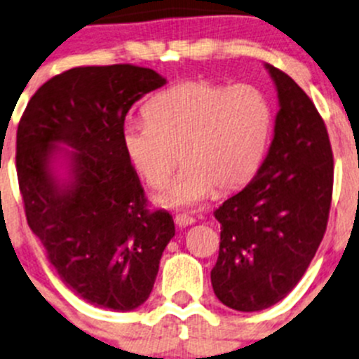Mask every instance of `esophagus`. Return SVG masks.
Instances as JSON below:
<instances>
[{"label":"esophagus","mask_w":359,"mask_h":359,"mask_svg":"<svg viewBox=\"0 0 359 359\" xmlns=\"http://www.w3.org/2000/svg\"><path fill=\"white\" fill-rule=\"evenodd\" d=\"M173 220H175V224L179 227H187V226H191V224L196 222V219L191 215H187V213H179V215H175V219Z\"/></svg>","instance_id":"1"}]
</instances>
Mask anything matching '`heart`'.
<instances>
[{
	"instance_id": "obj_1",
	"label": "heart",
	"mask_w": 359,
	"mask_h": 359,
	"mask_svg": "<svg viewBox=\"0 0 359 359\" xmlns=\"http://www.w3.org/2000/svg\"><path fill=\"white\" fill-rule=\"evenodd\" d=\"M146 121L123 126V147L163 208H191L213 193L233 191L253 177L273 130V107L257 86L193 79L156 93L144 107Z\"/></svg>"
}]
</instances>
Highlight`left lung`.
Returning a JSON list of instances; mask_svg holds the SVG:
<instances>
[{
  "instance_id": "1",
  "label": "left lung",
  "mask_w": 359,
  "mask_h": 359,
  "mask_svg": "<svg viewBox=\"0 0 359 359\" xmlns=\"http://www.w3.org/2000/svg\"><path fill=\"white\" fill-rule=\"evenodd\" d=\"M280 111L259 172L213 212L220 222L212 269L217 299L253 313L292 292L325 236L334 189V154L313 100L283 71L266 64Z\"/></svg>"
}]
</instances>
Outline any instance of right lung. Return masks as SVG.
<instances>
[{
    "label": "right lung",
    "instance_id": "right-lung-1",
    "mask_svg": "<svg viewBox=\"0 0 359 359\" xmlns=\"http://www.w3.org/2000/svg\"><path fill=\"white\" fill-rule=\"evenodd\" d=\"M165 83L132 64L69 69L39 86L17 128L29 227L60 280L102 309L125 313L146 302L175 234L166 210H147L121 139L130 107ZM59 157L66 177L55 170Z\"/></svg>",
    "mask_w": 359,
    "mask_h": 359
}]
</instances>
